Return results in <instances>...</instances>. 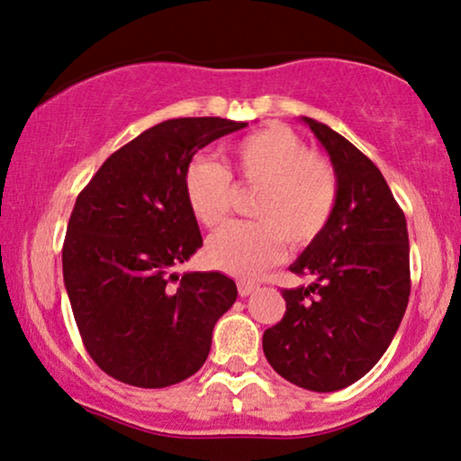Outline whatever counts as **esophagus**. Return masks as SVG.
I'll return each mask as SVG.
<instances>
[{
	"instance_id": "esophagus-1",
	"label": "esophagus",
	"mask_w": 461,
	"mask_h": 461,
	"mask_svg": "<svg viewBox=\"0 0 461 461\" xmlns=\"http://www.w3.org/2000/svg\"><path fill=\"white\" fill-rule=\"evenodd\" d=\"M257 289H258L257 285H254V283H246V280H240V283H237V291H240L241 297L252 295Z\"/></svg>"
}]
</instances>
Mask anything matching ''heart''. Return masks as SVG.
<instances>
[{
	"mask_svg": "<svg viewBox=\"0 0 461 461\" xmlns=\"http://www.w3.org/2000/svg\"><path fill=\"white\" fill-rule=\"evenodd\" d=\"M237 176L261 185L254 221H230L207 243V261L240 278H257L285 250L308 246L326 230L339 198V181L326 161L283 124L243 135L229 149ZM230 175L215 161L196 157L183 175V194L200 224L218 226L230 203Z\"/></svg>",
	"mask_w": 461,
	"mask_h": 461,
	"instance_id": "obj_1",
	"label": "heart"
}]
</instances>
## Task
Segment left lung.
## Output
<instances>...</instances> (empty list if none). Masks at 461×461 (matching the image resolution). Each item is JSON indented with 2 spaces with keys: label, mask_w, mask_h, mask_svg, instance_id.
<instances>
[{
  "label": "left lung",
  "mask_w": 461,
  "mask_h": 461,
  "mask_svg": "<svg viewBox=\"0 0 461 461\" xmlns=\"http://www.w3.org/2000/svg\"><path fill=\"white\" fill-rule=\"evenodd\" d=\"M302 121L330 155L339 198L326 230L289 267L312 283L283 289L285 317L265 330L263 351L285 380L332 393L366 375L397 334L410 297L408 226L369 157L328 124Z\"/></svg>",
  "instance_id": "1"
}]
</instances>
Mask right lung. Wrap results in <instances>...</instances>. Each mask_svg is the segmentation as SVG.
<instances>
[{
	"label": "right lung",
	"instance_id": "obj_1",
	"mask_svg": "<svg viewBox=\"0 0 461 461\" xmlns=\"http://www.w3.org/2000/svg\"><path fill=\"white\" fill-rule=\"evenodd\" d=\"M243 127L218 116L155 124L107 157L75 200L64 286L86 349L107 375L166 388L207 360L237 286L220 272H172L203 246L183 175L200 149Z\"/></svg>",
	"mask_w": 461,
	"mask_h": 461
}]
</instances>
